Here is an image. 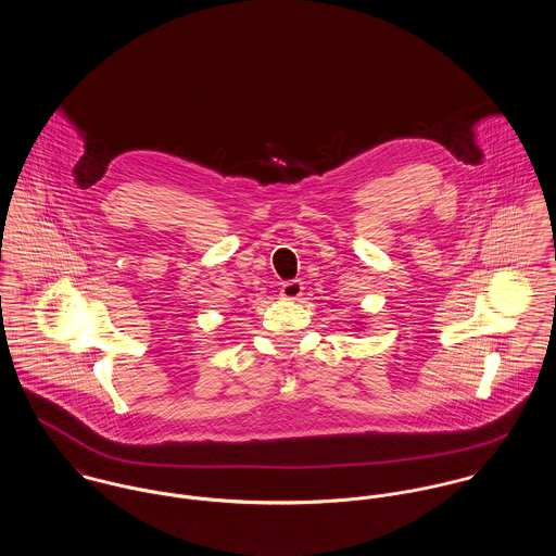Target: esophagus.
I'll return each mask as SVG.
<instances>
[{
	"mask_svg": "<svg viewBox=\"0 0 556 556\" xmlns=\"http://www.w3.org/2000/svg\"><path fill=\"white\" fill-rule=\"evenodd\" d=\"M303 290H305V286H303L301 279L286 281V283L281 286V299H283V301H299V299L303 296Z\"/></svg>",
	"mask_w": 556,
	"mask_h": 556,
	"instance_id": "esophagus-1",
	"label": "esophagus"
}]
</instances>
